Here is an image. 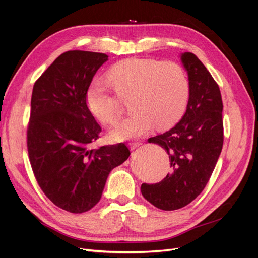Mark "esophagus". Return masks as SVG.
Listing matches in <instances>:
<instances>
[{
	"instance_id": "34e87169",
	"label": "esophagus",
	"mask_w": 258,
	"mask_h": 258,
	"mask_svg": "<svg viewBox=\"0 0 258 258\" xmlns=\"http://www.w3.org/2000/svg\"><path fill=\"white\" fill-rule=\"evenodd\" d=\"M128 145H129V147H130V150H135V148H137V147H139V146H141L142 143H141V142H130Z\"/></svg>"
}]
</instances>
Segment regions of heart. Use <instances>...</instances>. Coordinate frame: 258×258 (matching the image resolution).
Segmentation results:
<instances>
[{
    "label": "heart",
    "mask_w": 258,
    "mask_h": 258,
    "mask_svg": "<svg viewBox=\"0 0 258 258\" xmlns=\"http://www.w3.org/2000/svg\"><path fill=\"white\" fill-rule=\"evenodd\" d=\"M107 79L117 96L103 81L95 80L87 89L86 102L97 119L113 123L121 114L118 98L131 97L132 113L110 131L114 141L142 138L155 124L160 129L172 126L188 102V77L175 61L128 58L108 70Z\"/></svg>",
    "instance_id": "b5f03b06"
}]
</instances>
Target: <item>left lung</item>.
Returning <instances> with one entry per match:
<instances>
[{"label":"left lung","instance_id":"1","mask_svg":"<svg viewBox=\"0 0 258 258\" xmlns=\"http://www.w3.org/2000/svg\"><path fill=\"white\" fill-rule=\"evenodd\" d=\"M188 74L186 113L173 128L148 139L165 148L171 173L161 182L141 185L143 197L160 210L187 206L204 190L220 157L224 142L223 101L220 87L191 52L181 56Z\"/></svg>","mask_w":258,"mask_h":258}]
</instances>
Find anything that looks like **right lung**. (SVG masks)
I'll list each match as a JSON object with an SVG mask.
<instances>
[{"mask_svg": "<svg viewBox=\"0 0 258 258\" xmlns=\"http://www.w3.org/2000/svg\"><path fill=\"white\" fill-rule=\"evenodd\" d=\"M107 58L101 52H63L35 82L31 98L27 146L34 176L53 205L75 214L98 204L108 174L130 156L123 143L89 148L101 127L86 93Z\"/></svg>", "mask_w": 258, "mask_h": 258, "instance_id": "1", "label": "right lung"}]
</instances>
